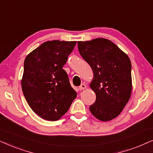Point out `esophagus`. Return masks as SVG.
Here are the masks:
<instances>
[{"label":"esophagus","mask_w":153,"mask_h":153,"mask_svg":"<svg viewBox=\"0 0 153 153\" xmlns=\"http://www.w3.org/2000/svg\"><path fill=\"white\" fill-rule=\"evenodd\" d=\"M85 88H86V85H85V84H81L80 86L79 87V89L80 90V91H82V90H84Z\"/></svg>","instance_id":"34e87169"}]
</instances>
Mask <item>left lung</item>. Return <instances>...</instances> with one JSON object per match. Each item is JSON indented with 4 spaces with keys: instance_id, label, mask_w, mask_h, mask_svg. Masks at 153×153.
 Instances as JSON below:
<instances>
[{
    "instance_id": "obj_1",
    "label": "left lung",
    "mask_w": 153,
    "mask_h": 153,
    "mask_svg": "<svg viewBox=\"0 0 153 153\" xmlns=\"http://www.w3.org/2000/svg\"><path fill=\"white\" fill-rule=\"evenodd\" d=\"M79 53L91 67L94 78L90 85L96 100L91 114L102 121L118 116L131 93V64L128 56L111 41L104 38L78 42Z\"/></svg>"
}]
</instances>
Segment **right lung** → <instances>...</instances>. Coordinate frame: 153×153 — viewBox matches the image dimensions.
<instances>
[{"mask_svg": "<svg viewBox=\"0 0 153 153\" xmlns=\"http://www.w3.org/2000/svg\"><path fill=\"white\" fill-rule=\"evenodd\" d=\"M76 42L47 41L26 56L22 80L28 105L45 120L60 119L76 97L62 69Z\"/></svg>", "mask_w": 153, "mask_h": 153, "instance_id": "1", "label": "right lung"}]
</instances>
